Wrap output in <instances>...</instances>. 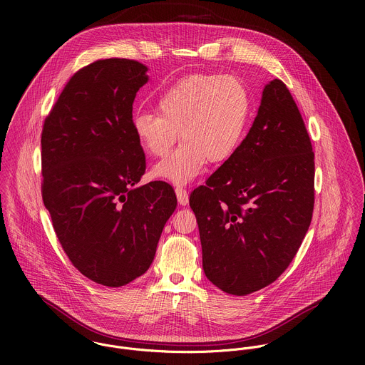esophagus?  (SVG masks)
<instances>
[{
  "label": "esophagus",
  "mask_w": 365,
  "mask_h": 365,
  "mask_svg": "<svg viewBox=\"0 0 365 365\" xmlns=\"http://www.w3.org/2000/svg\"><path fill=\"white\" fill-rule=\"evenodd\" d=\"M175 195H177V200H178V204L180 205H187L188 204V192L185 188L182 187H177L175 188Z\"/></svg>",
  "instance_id": "34e87169"
}]
</instances>
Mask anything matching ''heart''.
Returning <instances> with one entry per match:
<instances>
[{
    "mask_svg": "<svg viewBox=\"0 0 365 365\" xmlns=\"http://www.w3.org/2000/svg\"><path fill=\"white\" fill-rule=\"evenodd\" d=\"M158 113L138 112L132 120L140 146L153 157L165 156L178 139V149L160 161L155 175L187 184L207 163L230 158L243 140L252 97L237 76L192 74L173 84L157 103Z\"/></svg>",
    "mask_w": 365,
    "mask_h": 365,
    "instance_id": "1",
    "label": "heart"
}]
</instances>
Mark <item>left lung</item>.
<instances>
[{
  "label": "left lung",
  "instance_id": "1",
  "mask_svg": "<svg viewBox=\"0 0 365 365\" xmlns=\"http://www.w3.org/2000/svg\"><path fill=\"white\" fill-rule=\"evenodd\" d=\"M313 204L311 138L289 90L275 78L264 87L245 140L191 192L207 278L237 297L272 284L299 250Z\"/></svg>",
  "mask_w": 365,
  "mask_h": 365
}]
</instances>
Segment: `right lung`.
<instances>
[{
  "label": "right lung",
  "instance_id": "right-lung-1",
  "mask_svg": "<svg viewBox=\"0 0 365 365\" xmlns=\"http://www.w3.org/2000/svg\"><path fill=\"white\" fill-rule=\"evenodd\" d=\"M148 67L97 60L66 84L42 130V198L71 264L91 281L122 287L145 274L177 207L173 187H138L146 157L132 129Z\"/></svg>",
  "mask_w": 365,
  "mask_h": 365
}]
</instances>
